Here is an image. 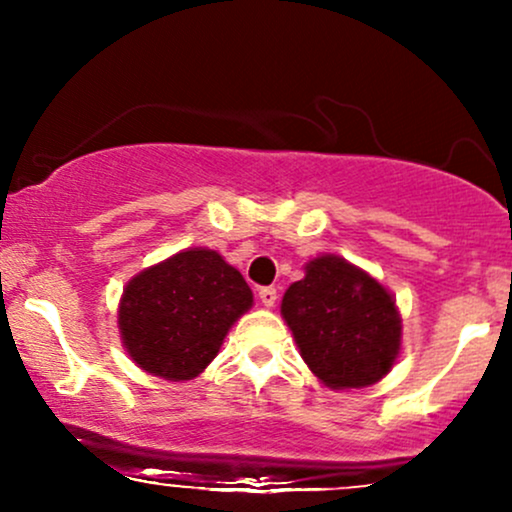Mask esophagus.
<instances>
[{"label":"esophagus","instance_id":"esophagus-1","mask_svg":"<svg viewBox=\"0 0 512 512\" xmlns=\"http://www.w3.org/2000/svg\"><path fill=\"white\" fill-rule=\"evenodd\" d=\"M257 293H260V301L267 305V308H272V305L276 303V298H279V296H276L274 286H262V289Z\"/></svg>","mask_w":512,"mask_h":512}]
</instances>
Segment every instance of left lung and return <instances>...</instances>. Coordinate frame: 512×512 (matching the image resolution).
Segmentation results:
<instances>
[{
    "instance_id": "8db88e82",
    "label": "left lung",
    "mask_w": 512,
    "mask_h": 512,
    "mask_svg": "<svg viewBox=\"0 0 512 512\" xmlns=\"http://www.w3.org/2000/svg\"><path fill=\"white\" fill-rule=\"evenodd\" d=\"M281 315L303 361L332 390L368 387L390 373L402 346V317L392 293L337 255L305 264Z\"/></svg>"
}]
</instances>
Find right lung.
Wrapping results in <instances>:
<instances>
[{
  "mask_svg": "<svg viewBox=\"0 0 512 512\" xmlns=\"http://www.w3.org/2000/svg\"><path fill=\"white\" fill-rule=\"evenodd\" d=\"M250 308L243 274L216 250L190 248L129 279L117 327L139 368L178 383L214 361L233 322Z\"/></svg>",
  "mask_w": 512,
  "mask_h": 512,
  "instance_id": "right-lung-1",
  "label": "right lung"
}]
</instances>
